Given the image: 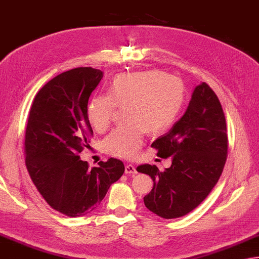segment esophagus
I'll return each mask as SVG.
<instances>
[{
  "label": "esophagus",
  "mask_w": 259,
  "mask_h": 259,
  "mask_svg": "<svg viewBox=\"0 0 259 259\" xmlns=\"http://www.w3.org/2000/svg\"><path fill=\"white\" fill-rule=\"evenodd\" d=\"M125 173L126 174H135L136 173L135 166L132 165V164H126L125 165Z\"/></svg>",
  "instance_id": "1"
}]
</instances>
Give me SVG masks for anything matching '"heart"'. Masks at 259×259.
Wrapping results in <instances>:
<instances>
[{
    "instance_id": "heart-1",
    "label": "heart",
    "mask_w": 259,
    "mask_h": 259,
    "mask_svg": "<svg viewBox=\"0 0 259 259\" xmlns=\"http://www.w3.org/2000/svg\"><path fill=\"white\" fill-rule=\"evenodd\" d=\"M186 89L180 79L157 70L125 72L108 83L106 96L89 99L86 115L96 131H104L115 107H124L127 124L110 132L104 141L108 154L130 159L142 145L144 132L156 135L173 124L183 106Z\"/></svg>"
}]
</instances>
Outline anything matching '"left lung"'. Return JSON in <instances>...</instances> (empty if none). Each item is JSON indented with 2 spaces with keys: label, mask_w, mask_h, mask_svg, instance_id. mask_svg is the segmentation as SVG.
I'll list each match as a JSON object with an SVG mask.
<instances>
[{
  "label": "left lung",
  "mask_w": 259,
  "mask_h": 259,
  "mask_svg": "<svg viewBox=\"0 0 259 259\" xmlns=\"http://www.w3.org/2000/svg\"><path fill=\"white\" fill-rule=\"evenodd\" d=\"M151 146L161 157L172 156V164L163 172L150 164L136 167L153 180L145 207L164 219L191 212L217 184L228 153L224 110L207 83L194 88L186 113Z\"/></svg>",
  "instance_id": "left-lung-1"
}]
</instances>
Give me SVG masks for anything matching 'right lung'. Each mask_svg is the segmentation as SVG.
<instances>
[{"mask_svg": "<svg viewBox=\"0 0 259 259\" xmlns=\"http://www.w3.org/2000/svg\"><path fill=\"white\" fill-rule=\"evenodd\" d=\"M103 71L79 67L52 78L35 95L24 136L25 165L51 208L69 217L92 212L123 176L122 161L110 157L89 168L80 153L93 135L88 99Z\"/></svg>", "mask_w": 259, "mask_h": 259, "instance_id": "right-lung-1", "label": "right lung"}]
</instances>
